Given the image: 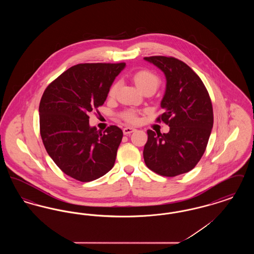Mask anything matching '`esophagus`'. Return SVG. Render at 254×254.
<instances>
[{"mask_svg":"<svg viewBox=\"0 0 254 254\" xmlns=\"http://www.w3.org/2000/svg\"><path fill=\"white\" fill-rule=\"evenodd\" d=\"M135 129L132 128V127H125L124 129H123V132L125 135H129L130 133H132Z\"/></svg>","mask_w":254,"mask_h":254,"instance_id":"obj_1","label":"esophagus"}]
</instances>
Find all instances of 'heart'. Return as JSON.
<instances>
[{"mask_svg": "<svg viewBox=\"0 0 254 254\" xmlns=\"http://www.w3.org/2000/svg\"><path fill=\"white\" fill-rule=\"evenodd\" d=\"M132 79L134 83L144 92L146 90L155 91L160 85V78L155 73L152 72L149 69H141L134 73ZM119 85H120L119 82H114L112 85H110L109 90V96L110 98H114L116 96ZM121 118L129 124H136L139 121L138 113L135 109H133L124 110L121 113Z\"/></svg>", "mask_w": 254, "mask_h": 254, "instance_id": "obj_1", "label": "heart"}]
</instances>
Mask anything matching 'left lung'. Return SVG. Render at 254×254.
Here are the masks:
<instances>
[{
    "label": "left lung",
    "instance_id": "left-lung-1",
    "mask_svg": "<svg viewBox=\"0 0 254 254\" xmlns=\"http://www.w3.org/2000/svg\"><path fill=\"white\" fill-rule=\"evenodd\" d=\"M145 60L166 75L167 88L161 102L165 112L156 122L169 125V131L147 130L144 160L155 173L174 177L194 169L205 152L213 127L211 100L200 77L184 62L166 56Z\"/></svg>",
    "mask_w": 254,
    "mask_h": 254
}]
</instances>
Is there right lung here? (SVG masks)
I'll return each mask as SVG.
<instances>
[{"label": "right lung", "instance_id": "add662e5", "mask_svg": "<svg viewBox=\"0 0 254 254\" xmlns=\"http://www.w3.org/2000/svg\"><path fill=\"white\" fill-rule=\"evenodd\" d=\"M126 64H79L46 88L39 106L40 133L49 156L66 175L80 182L104 176L113 168L123 131L103 133L89 127L88 114L103 106L109 87Z\"/></svg>", "mask_w": 254, "mask_h": 254}]
</instances>
